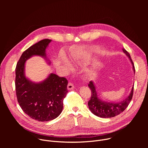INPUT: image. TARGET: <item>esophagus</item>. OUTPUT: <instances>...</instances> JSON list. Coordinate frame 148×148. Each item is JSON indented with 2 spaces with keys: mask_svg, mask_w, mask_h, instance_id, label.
Returning <instances> with one entry per match:
<instances>
[{
  "mask_svg": "<svg viewBox=\"0 0 148 148\" xmlns=\"http://www.w3.org/2000/svg\"><path fill=\"white\" fill-rule=\"evenodd\" d=\"M67 88L69 90H71L74 88V84L72 82H69L68 84V86H67Z\"/></svg>",
  "mask_w": 148,
  "mask_h": 148,
  "instance_id": "obj_1",
  "label": "esophagus"
}]
</instances>
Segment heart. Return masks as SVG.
Here are the masks:
<instances>
[{"label": "heart", "mask_w": 148, "mask_h": 148, "mask_svg": "<svg viewBox=\"0 0 148 148\" xmlns=\"http://www.w3.org/2000/svg\"><path fill=\"white\" fill-rule=\"evenodd\" d=\"M63 62H64V64L66 66V67L69 69V70H71L72 69V66H71V64L70 63V62L65 58H63Z\"/></svg>", "instance_id": "obj_1"}]
</instances>
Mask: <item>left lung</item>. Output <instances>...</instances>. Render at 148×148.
<instances>
[{
    "label": "left lung",
    "mask_w": 148,
    "mask_h": 148,
    "mask_svg": "<svg viewBox=\"0 0 148 148\" xmlns=\"http://www.w3.org/2000/svg\"><path fill=\"white\" fill-rule=\"evenodd\" d=\"M122 50L123 52L126 54V55L129 57L130 60H131L133 66V70L135 73V67L130 53L125 49H122ZM88 87L91 89V96L90 99L88 102V105L90 110L92 114H94L96 116L105 118L114 117L122 112L128 106V105L130 104L132 98L134 93L133 86L130 95L123 101L117 103L108 102L101 100L98 97L95 86L92 81H91L88 84Z\"/></svg>",
    "instance_id": "left-lung-1"
}]
</instances>
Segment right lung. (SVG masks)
<instances>
[{"instance_id":"1","label":"right lung","mask_w":148,"mask_h":148,"mask_svg":"<svg viewBox=\"0 0 148 148\" xmlns=\"http://www.w3.org/2000/svg\"><path fill=\"white\" fill-rule=\"evenodd\" d=\"M51 41L42 40L25 50L15 71L16 92L19 105L26 114L41 122L53 120L60 115L63 100L68 92V81L64 77L51 73L43 82L34 83L25 75L26 61L33 56L46 58V49Z\"/></svg>"}]
</instances>
